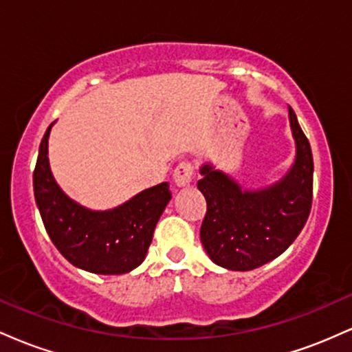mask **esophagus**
Wrapping results in <instances>:
<instances>
[{"instance_id":"esophagus-1","label":"esophagus","mask_w":352,"mask_h":352,"mask_svg":"<svg viewBox=\"0 0 352 352\" xmlns=\"http://www.w3.org/2000/svg\"><path fill=\"white\" fill-rule=\"evenodd\" d=\"M192 177H193V165L190 164L188 160L180 162L175 167V170H173V182H175V185L179 188L188 187L190 182H192Z\"/></svg>"}]
</instances>
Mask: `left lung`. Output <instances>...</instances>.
I'll return each instance as SVG.
<instances>
[{"label":"left lung","instance_id":"obj_1","mask_svg":"<svg viewBox=\"0 0 352 352\" xmlns=\"http://www.w3.org/2000/svg\"><path fill=\"white\" fill-rule=\"evenodd\" d=\"M294 159L288 172L263 187L245 188L215 165H200L197 187L207 199L200 240L213 263L248 272L288 250L309 217L313 201V153L296 114L288 107Z\"/></svg>","mask_w":352,"mask_h":352}]
</instances>
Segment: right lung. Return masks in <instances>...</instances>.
<instances>
[{
    "label": "right lung",
    "instance_id": "right-lung-1",
    "mask_svg": "<svg viewBox=\"0 0 352 352\" xmlns=\"http://www.w3.org/2000/svg\"><path fill=\"white\" fill-rule=\"evenodd\" d=\"M47 127L33 173L34 199L44 228L60 254L76 268L96 274H124L145 260L153 230L172 199L168 182L135 193L114 208L92 210L72 200L50 167Z\"/></svg>",
    "mask_w": 352,
    "mask_h": 352
}]
</instances>
